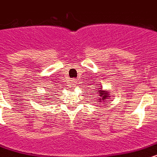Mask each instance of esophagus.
Masks as SVG:
<instances>
[{"label":"esophagus","instance_id":"obj_1","mask_svg":"<svg viewBox=\"0 0 157 157\" xmlns=\"http://www.w3.org/2000/svg\"><path fill=\"white\" fill-rule=\"evenodd\" d=\"M72 85H73V86H75V81H72Z\"/></svg>","mask_w":157,"mask_h":157}]
</instances>
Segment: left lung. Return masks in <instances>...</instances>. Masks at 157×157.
Wrapping results in <instances>:
<instances>
[{"instance_id": "left-lung-1", "label": "left lung", "mask_w": 157, "mask_h": 157, "mask_svg": "<svg viewBox=\"0 0 157 157\" xmlns=\"http://www.w3.org/2000/svg\"><path fill=\"white\" fill-rule=\"evenodd\" d=\"M98 91H96L97 93L99 94V98L96 100V102H105L106 101V100L109 99V97L111 96V94H110V91L105 90H102V87L97 88Z\"/></svg>"}]
</instances>
